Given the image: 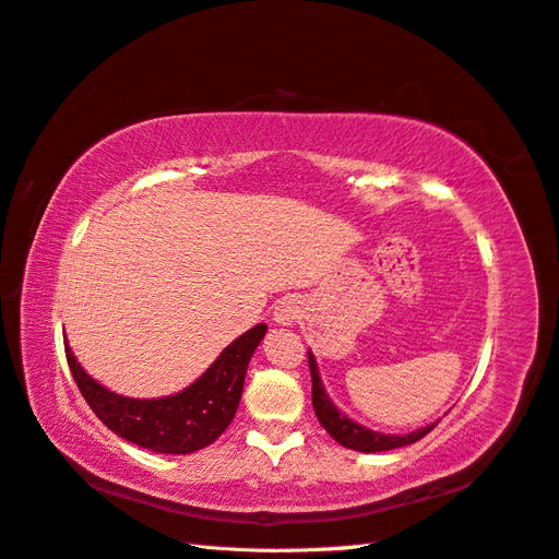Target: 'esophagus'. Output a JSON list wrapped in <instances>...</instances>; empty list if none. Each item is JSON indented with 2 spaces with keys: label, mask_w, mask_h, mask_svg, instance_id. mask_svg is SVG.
I'll use <instances>...</instances> for the list:
<instances>
[{
  "label": "esophagus",
  "mask_w": 559,
  "mask_h": 559,
  "mask_svg": "<svg viewBox=\"0 0 559 559\" xmlns=\"http://www.w3.org/2000/svg\"><path fill=\"white\" fill-rule=\"evenodd\" d=\"M299 316H301V299L295 295L283 297L274 307V321L278 325H293V323H297Z\"/></svg>",
  "instance_id": "1"
}]
</instances>
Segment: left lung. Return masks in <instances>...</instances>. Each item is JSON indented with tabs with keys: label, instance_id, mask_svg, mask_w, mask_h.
<instances>
[{
	"label": "left lung",
	"instance_id": "1",
	"mask_svg": "<svg viewBox=\"0 0 559 559\" xmlns=\"http://www.w3.org/2000/svg\"><path fill=\"white\" fill-rule=\"evenodd\" d=\"M309 368H311V381H313V389H311V403L316 409V417L321 421V426L328 430V433L337 440L340 444L348 450H356V452H365V454H372V452H389V450H397V448H405V444H412L421 440L426 433H430L438 426V421L421 426L417 430H412V433H403V436H393V433H379V430H372L368 426H362L358 421H354L350 417L334 405L330 401V395L323 386V379L321 372H318V362L316 356L309 350Z\"/></svg>",
	"mask_w": 559,
	"mask_h": 559
}]
</instances>
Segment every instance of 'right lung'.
I'll return each instance as SVG.
<instances>
[{"label":"right lung","instance_id":"add662e5","mask_svg":"<svg viewBox=\"0 0 559 559\" xmlns=\"http://www.w3.org/2000/svg\"><path fill=\"white\" fill-rule=\"evenodd\" d=\"M266 325L236 337L187 389L164 397H126L105 389L76 362L66 340V356L84 401L109 430L158 454H191L209 448L231 424L241 403L248 362L264 340Z\"/></svg>","mask_w":559,"mask_h":559}]
</instances>
